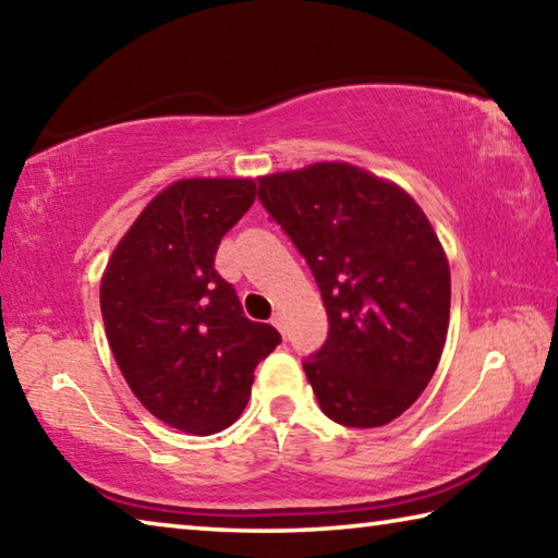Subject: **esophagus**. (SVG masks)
I'll use <instances>...</instances> for the list:
<instances>
[{
  "label": "esophagus",
  "instance_id": "obj_1",
  "mask_svg": "<svg viewBox=\"0 0 558 558\" xmlns=\"http://www.w3.org/2000/svg\"><path fill=\"white\" fill-rule=\"evenodd\" d=\"M270 323H272V327H278L280 332H282V313H276L270 317Z\"/></svg>",
  "mask_w": 558,
  "mask_h": 558
}]
</instances>
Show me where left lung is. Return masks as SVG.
<instances>
[{"label": "left lung", "instance_id": "left-lung-1", "mask_svg": "<svg viewBox=\"0 0 558 558\" xmlns=\"http://www.w3.org/2000/svg\"><path fill=\"white\" fill-rule=\"evenodd\" d=\"M260 202L305 256L329 332L305 374L319 409L379 428L436 374L450 323V266L428 216L389 179L349 162L258 177Z\"/></svg>", "mask_w": 558, "mask_h": 558}]
</instances>
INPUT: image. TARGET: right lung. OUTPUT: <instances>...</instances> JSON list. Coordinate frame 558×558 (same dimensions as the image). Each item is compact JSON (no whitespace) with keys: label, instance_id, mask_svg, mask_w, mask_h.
<instances>
[{"label":"right lung","instance_id":"right-lung-1","mask_svg":"<svg viewBox=\"0 0 558 558\" xmlns=\"http://www.w3.org/2000/svg\"><path fill=\"white\" fill-rule=\"evenodd\" d=\"M248 177H189L165 186L118 241L100 280L112 356L137 401L194 436L229 428L253 369L280 335L251 323L214 270L216 248L256 202Z\"/></svg>","mask_w":558,"mask_h":558}]
</instances>
